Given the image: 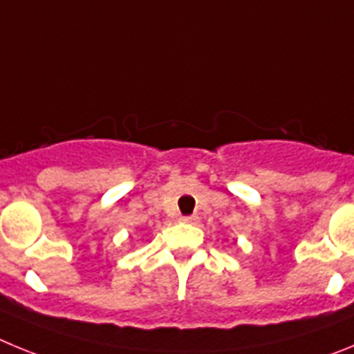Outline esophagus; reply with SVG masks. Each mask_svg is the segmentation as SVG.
I'll list each match as a JSON object with an SVG mask.
<instances>
[{"label":"esophagus","mask_w":354,"mask_h":354,"mask_svg":"<svg viewBox=\"0 0 354 354\" xmlns=\"http://www.w3.org/2000/svg\"><path fill=\"white\" fill-rule=\"evenodd\" d=\"M180 221H183V223L196 225L200 221V218L196 214H189V216H183V218H180Z\"/></svg>","instance_id":"34e87169"}]
</instances>
